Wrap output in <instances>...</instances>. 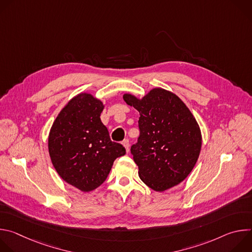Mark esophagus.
<instances>
[{"instance_id":"esophagus-1","label":"esophagus","mask_w":252,"mask_h":252,"mask_svg":"<svg viewBox=\"0 0 252 252\" xmlns=\"http://www.w3.org/2000/svg\"><path fill=\"white\" fill-rule=\"evenodd\" d=\"M123 146L125 147L126 151V152H128V148H129V143H128V140H127V139H125V140L123 141Z\"/></svg>"}]
</instances>
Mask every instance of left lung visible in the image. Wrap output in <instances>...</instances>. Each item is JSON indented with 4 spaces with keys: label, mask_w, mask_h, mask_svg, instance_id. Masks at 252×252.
<instances>
[{
    "label": "left lung",
    "mask_w": 252,
    "mask_h": 252,
    "mask_svg": "<svg viewBox=\"0 0 252 252\" xmlns=\"http://www.w3.org/2000/svg\"><path fill=\"white\" fill-rule=\"evenodd\" d=\"M139 113L138 142L131 147L141 181L156 191L184 182L201 150V131L187 104L170 91L155 88L141 98L124 94Z\"/></svg>",
    "instance_id": "8db88e82"
}]
</instances>
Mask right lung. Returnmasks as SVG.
<instances>
[{"label":"right lung","instance_id":"add662e5","mask_svg":"<svg viewBox=\"0 0 252 252\" xmlns=\"http://www.w3.org/2000/svg\"><path fill=\"white\" fill-rule=\"evenodd\" d=\"M103 102L89 93L70 98L50 129L48 148L52 163L63 181L89 192L109 175L126 149L110 138L100 121Z\"/></svg>","mask_w":252,"mask_h":252}]
</instances>
